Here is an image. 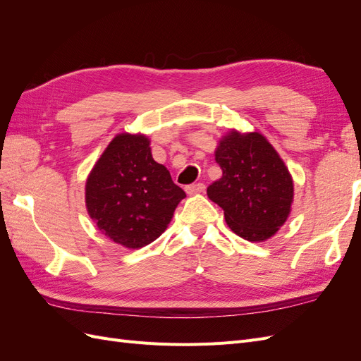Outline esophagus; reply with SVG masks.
Segmentation results:
<instances>
[{"instance_id":"1","label":"esophagus","mask_w":361,"mask_h":361,"mask_svg":"<svg viewBox=\"0 0 361 361\" xmlns=\"http://www.w3.org/2000/svg\"><path fill=\"white\" fill-rule=\"evenodd\" d=\"M185 191H187L188 195H195V194H200L204 191V185L203 183H194V185H188V187H185Z\"/></svg>"}]
</instances>
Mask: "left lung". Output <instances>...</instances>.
I'll use <instances>...</instances> for the list:
<instances>
[{"label": "left lung", "instance_id": "obj_1", "mask_svg": "<svg viewBox=\"0 0 361 361\" xmlns=\"http://www.w3.org/2000/svg\"><path fill=\"white\" fill-rule=\"evenodd\" d=\"M215 161L223 176L207 187V197L224 211L227 226L250 243L274 236L293 203V180L277 150L260 133L231 129Z\"/></svg>", "mask_w": 361, "mask_h": 361}]
</instances>
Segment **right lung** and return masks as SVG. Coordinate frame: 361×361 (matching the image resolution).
Instances as JSON below:
<instances>
[{
	"label": "right lung",
	"mask_w": 361,
	"mask_h": 361,
	"mask_svg": "<svg viewBox=\"0 0 361 361\" xmlns=\"http://www.w3.org/2000/svg\"><path fill=\"white\" fill-rule=\"evenodd\" d=\"M187 194L152 157L145 134H117L85 180V207L113 243L138 250L170 224Z\"/></svg>",
	"instance_id": "right-lung-1"
}]
</instances>
